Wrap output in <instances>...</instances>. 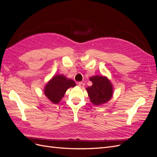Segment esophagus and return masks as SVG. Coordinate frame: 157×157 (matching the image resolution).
Listing matches in <instances>:
<instances>
[{
  "instance_id": "1",
  "label": "esophagus",
  "mask_w": 157,
  "mask_h": 157,
  "mask_svg": "<svg viewBox=\"0 0 157 157\" xmlns=\"http://www.w3.org/2000/svg\"><path fill=\"white\" fill-rule=\"evenodd\" d=\"M85 86V84L84 82H78V86L80 88H84Z\"/></svg>"
}]
</instances>
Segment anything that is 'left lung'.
Here are the masks:
<instances>
[{
    "label": "left lung",
    "instance_id": "1",
    "mask_svg": "<svg viewBox=\"0 0 157 157\" xmlns=\"http://www.w3.org/2000/svg\"><path fill=\"white\" fill-rule=\"evenodd\" d=\"M92 86L86 88L90 100L95 105L106 103L112 98L113 95V84L105 76L95 75L90 77Z\"/></svg>",
    "mask_w": 157,
    "mask_h": 157
}]
</instances>
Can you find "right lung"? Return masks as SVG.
I'll return each mask as SVG.
<instances>
[{
  "label": "right lung",
  "mask_w": 157,
  "mask_h": 157,
  "mask_svg": "<svg viewBox=\"0 0 157 157\" xmlns=\"http://www.w3.org/2000/svg\"><path fill=\"white\" fill-rule=\"evenodd\" d=\"M76 85L72 79L63 75H56L46 84L44 94L52 103L56 104L59 103L68 88H73Z\"/></svg>",
  "instance_id": "obj_1"
}]
</instances>
